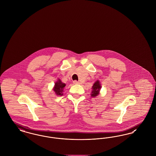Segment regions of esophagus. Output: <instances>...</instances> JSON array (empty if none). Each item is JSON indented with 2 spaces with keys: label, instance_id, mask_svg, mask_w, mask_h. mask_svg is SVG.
<instances>
[{
  "label": "esophagus",
  "instance_id": "1",
  "mask_svg": "<svg viewBox=\"0 0 156 156\" xmlns=\"http://www.w3.org/2000/svg\"><path fill=\"white\" fill-rule=\"evenodd\" d=\"M73 83H74V84H80V83L79 82L77 81H74Z\"/></svg>",
  "mask_w": 156,
  "mask_h": 156
}]
</instances>
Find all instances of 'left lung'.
<instances>
[{
    "label": "left lung",
    "instance_id": "8db88e82",
    "mask_svg": "<svg viewBox=\"0 0 156 156\" xmlns=\"http://www.w3.org/2000/svg\"><path fill=\"white\" fill-rule=\"evenodd\" d=\"M92 90L91 92V97H96L97 95H99V91L101 89V85L100 84V82L98 80L97 81L95 82L92 87Z\"/></svg>",
    "mask_w": 156,
    "mask_h": 156
}]
</instances>
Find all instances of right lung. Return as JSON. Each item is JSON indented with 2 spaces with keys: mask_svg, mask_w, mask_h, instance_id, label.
<instances>
[{
  "mask_svg": "<svg viewBox=\"0 0 156 156\" xmlns=\"http://www.w3.org/2000/svg\"><path fill=\"white\" fill-rule=\"evenodd\" d=\"M66 87V83L62 82L61 81L58 79V81L55 83L54 87L53 88V90L55 93V94L58 96H61L63 95L62 92L64 88Z\"/></svg>",
  "mask_w": 156,
  "mask_h": 156,
  "instance_id": "1",
  "label": "right lung"
}]
</instances>
